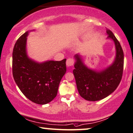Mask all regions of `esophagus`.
Wrapping results in <instances>:
<instances>
[{
    "label": "esophagus",
    "instance_id": "1",
    "mask_svg": "<svg viewBox=\"0 0 133 133\" xmlns=\"http://www.w3.org/2000/svg\"><path fill=\"white\" fill-rule=\"evenodd\" d=\"M75 63L74 60L73 58H68L66 60V66H73Z\"/></svg>",
    "mask_w": 133,
    "mask_h": 133
}]
</instances>
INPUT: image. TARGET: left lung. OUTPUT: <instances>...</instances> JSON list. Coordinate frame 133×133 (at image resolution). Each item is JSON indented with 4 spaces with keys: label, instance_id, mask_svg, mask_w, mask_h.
<instances>
[{
    "label": "left lung",
    "instance_id": "obj_1",
    "mask_svg": "<svg viewBox=\"0 0 133 133\" xmlns=\"http://www.w3.org/2000/svg\"><path fill=\"white\" fill-rule=\"evenodd\" d=\"M107 39L114 41L116 55L112 65L105 69L97 71L89 68L79 54L75 55L76 60L73 70L79 94L86 101H97L104 99L117 88L122 80L124 65V54L120 44L113 32L107 29Z\"/></svg>",
    "mask_w": 133,
    "mask_h": 133
}]
</instances>
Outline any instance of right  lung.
Instances as JSON below:
<instances>
[{
  "label": "right lung",
  "instance_id": "right-lung-1",
  "mask_svg": "<svg viewBox=\"0 0 133 133\" xmlns=\"http://www.w3.org/2000/svg\"><path fill=\"white\" fill-rule=\"evenodd\" d=\"M34 31V30H32ZM26 31L16 41L12 54L13 76L22 93L37 104L51 102L66 71V59L39 63L29 58L26 52Z\"/></svg>",
  "mask_w": 133,
  "mask_h": 133
}]
</instances>
